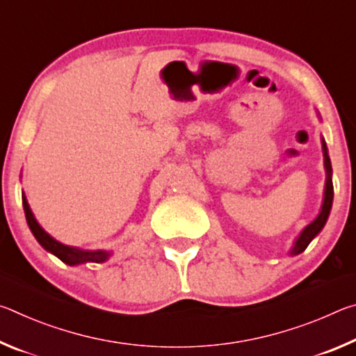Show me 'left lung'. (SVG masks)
Returning <instances> with one entry per match:
<instances>
[{
  "label": "left lung",
  "mask_w": 356,
  "mask_h": 356,
  "mask_svg": "<svg viewBox=\"0 0 356 356\" xmlns=\"http://www.w3.org/2000/svg\"><path fill=\"white\" fill-rule=\"evenodd\" d=\"M322 149H323V163H325V170H327V182H325V195H323V204H322V210L321 213L317 215V218L311 222V225L306 226L298 238L295 240L293 248L291 250L292 256H297L300 252H303L308 245L311 243V240L314 238L318 232L322 231V227L325 226V222L328 220L330 210H331V204H333V180H331V161L328 156V149L327 144L322 140Z\"/></svg>",
  "instance_id": "1"
}]
</instances>
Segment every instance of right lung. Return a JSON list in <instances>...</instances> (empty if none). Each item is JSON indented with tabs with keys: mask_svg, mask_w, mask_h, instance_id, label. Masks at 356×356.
<instances>
[{
	"mask_svg": "<svg viewBox=\"0 0 356 356\" xmlns=\"http://www.w3.org/2000/svg\"><path fill=\"white\" fill-rule=\"evenodd\" d=\"M23 209H25L28 226H29V229H31V232L34 234L35 240H38V242L44 246L47 251L53 252L56 257L61 259L63 262L69 264V265H78V264H86V262H97L99 264V262H105L106 259L111 256V252L104 251V250L86 251V250L75 248V246H67V245L59 243L58 240H55L51 236H48L44 229L40 227L39 222L35 221L25 196H23Z\"/></svg>",
	"mask_w": 356,
	"mask_h": 356,
	"instance_id": "add662e5",
	"label": "right lung"
}]
</instances>
